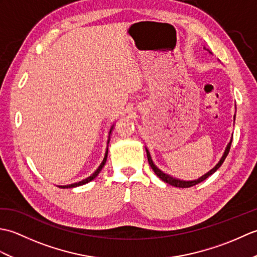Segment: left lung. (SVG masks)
<instances>
[{"label": "left lung", "instance_id": "left-lung-1", "mask_svg": "<svg viewBox=\"0 0 257 257\" xmlns=\"http://www.w3.org/2000/svg\"><path fill=\"white\" fill-rule=\"evenodd\" d=\"M231 145H232V141H230V144L227 145V147H226V149H225V152H224V155H223V157L221 158V160H220V162L217 163V165L212 169V170L210 171V172H207L206 174H204L203 177H201L200 179H198V180H194V181H182V180H178V179H174V178H172V177H170L169 176V174H166L165 172H162L160 169H158L156 166H155V163L152 162V160H151V157H150V154H149V151L146 149V151H147V157H148V161H149V165H150V167L152 168V170L155 171V173L157 174L158 177H159L162 181H165L166 183H169V184H171V185H173V187H177V188H191V187H193V185H195V184H198V183H200V182H202V181H204V180L206 179V178H209L211 174H213L214 173L217 169H219L221 166H222V163L224 162V160H225V158L227 157V155H228V152H230V148H231Z\"/></svg>", "mask_w": 257, "mask_h": 257}]
</instances>
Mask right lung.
Returning a JSON list of instances; mask_svg holds the SVG:
<instances>
[{
	"instance_id": "1",
	"label": "right lung",
	"mask_w": 257,
	"mask_h": 257,
	"mask_svg": "<svg viewBox=\"0 0 257 257\" xmlns=\"http://www.w3.org/2000/svg\"><path fill=\"white\" fill-rule=\"evenodd\" d=\"M112 129V128H111ZM110 133H111V130H110ZM107 155H108V149H107V151H106V155H105V158H103V160H102V162H101V165L98 167V169L97 170L91 174L90 177H88L87 179H85V180H83V181H80V182H77V183H73V184H69V185H63V187H61V188H75V187H79V185H83V184H86V183H88V182H90L91 180H94L98 174H99V172L101 171V169H102V167L105 166V163H106V160H107Z\"/></svg>"
}]
</instances>
